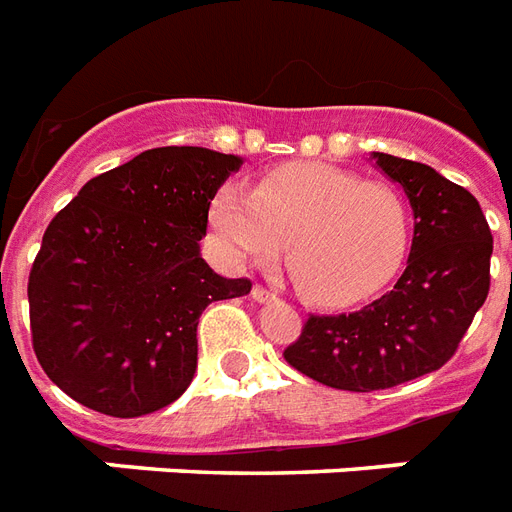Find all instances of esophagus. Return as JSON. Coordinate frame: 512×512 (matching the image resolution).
<instances>
[{"label": "esophagus", "instance_id": "obj_1", "mask_svg": "<svg viewBox=\"0 0 512 512\" xmlns=\"http://www.w3.org/2000/svg\"><path fill=\"white\" fill-rule=\"evenodd\" d=\"M252 297H255L257 303H271V300H276V295H273L271 289L260 287V284H255V287H252Z\"/></svg>", "mask_w": 512, "mask_h": 512}]
</instances>
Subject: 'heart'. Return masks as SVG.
Wrapping results in <instances>:
<instances>
[{
	"mask_svg": "<svg viewBox=\"0 0 512 512\" xmlns=\"http://www.w3.org/2000/svg\"><path fill=\"white\" fill-rule=\"evenodd\" d=\"M209 225L233 263L265 260L284 244L292 284L313 305L361 303L404 265L412 217L385 183L329 164H284L252 188L223 185Z\"/></svg>",
	"mask_w": 512,
	"mask_h": 512,
	"instance_id": "obj_1",
	"label": "heart"
}]
</instances>
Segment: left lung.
<instances>
[{
    "instance_id": "left-lung-1",
    "label": "left lung",
    "mask_w": 512,
    "mask_h": 512,
    "mask_svg": "<svg viewBox=\"0 0 512 512\" xmlns=\"http://www.w3.org/2000/svg\"><path fill=\"white\" fill-rule=\"evenodd\" d=\"M404 188L414 239L396 287L356 313L308 316L284 358L305 377L369 393L436 372L454 356L489 295L492 231L481 204L433 167L372 154Z\"/></svg>"
}]
</instances>
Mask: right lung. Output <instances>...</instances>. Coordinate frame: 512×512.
<instances>
[{
  "instance_id": "1",
  "label": "right lung",
  "mask_w": 512,
  "mask_h": 512,
  "mask_svg": "<svg viewBox=\"0 0 512 512\" xmlns=\"http://www.w3.org/2000/svg\"><path fill=\"white\" fill-rule=\"evenodd\" d=\"M239 167L209 148H151L92 177L52 217L28 308L36 358L63 393L111 417L183 396L204 308L252 289L199 252L212 196Z\"/></svg>"
}]
</instances>
